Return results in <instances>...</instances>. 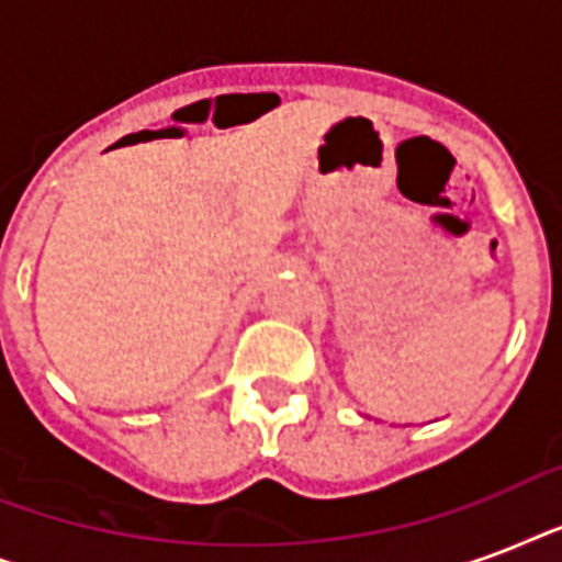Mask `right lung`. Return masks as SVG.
<instances>
[{
  "label": "right lung",
  "mask_w": 562,
  "mask_h": 562,
  "mask_svg": "<svg viewBox=\"0 0 562 562\" xmlns=\"http://www.w3.org/2000/svg\"><path fill=\"white\" fill-rule=\"evenodd\" d=\"M151 139V131H143V134H131L122 139V145H136V143H148Z\"/></svg>",
  "instance_id": "add662e5"
}]
</instances>
